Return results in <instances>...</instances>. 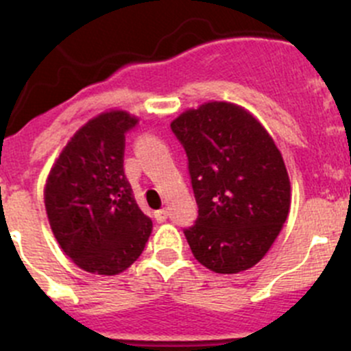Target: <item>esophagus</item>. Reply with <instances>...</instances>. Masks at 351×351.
I'll use <instances>...</instances> for the list:
<instances>
[{
	"label": "esophagus",
	"instance_id": "obj_1",
	"mask_svg": "<svg viewBox=\"0 0 351 351\" xmlns=\"http://www.w3.org/2000/svg\"><path fill=\"white\" fill-rule=\"evenodd\" d=\"M156 222H165L168 219V210L166 208H159V210L154 212Z\"/></svg>",
	"mask_w": 351,
	"mask_h": 351
}]
</instances>
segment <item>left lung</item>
<instances>
[{
  "label": "left lung",
  "instance_id": "obj_1",
  "mask_svg": "<svg viewBox=\"0 0 351 351\" xmlns=\"http://www.w3.org/2000/svg\"><path fill=\"white\" fill-rule=\"evenodd\" d=\"M185 147L198 217L185 229L198 263L239 274L267 254L290 210L284 158L247 110L208 101L171 122Z\"/></svg>",
  "mask_w": 351,
  "mask_h": 351
}]
</instances>
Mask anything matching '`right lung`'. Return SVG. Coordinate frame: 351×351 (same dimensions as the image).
Instances as JSON below:
<instances>
[{
	"instance_id": "right-lung-1",
	"label": "right lung",
	"mask_w": 351,
	"mask_h": 351,
	"mask_svg": "<svg viewBox=\"0 0 351 351\" xmlns=\"http://www.w3.org/2000/svg\"><path fill=\"white\" fill-rule=\"evenodd\" d=\"M137 122L123 110L93 117L71 137L47 176L44 202L52 232L90 274H122L153 231L123 173L125 134Z\"/></svg>"
}]
</instances>
